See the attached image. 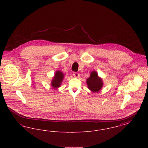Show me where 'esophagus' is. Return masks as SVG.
<instances>
[{"label": "esophagus", "mask_w": 148, "mask_h": 148, "mask_svg": "<svg viewBox=\"0 0 148 148\" xmlns=\"http://www.w3.org/2000/svg\"><path fill=\"white\" fill-rule=\"evenodd\" d=\"M73 75H74V77H79V73H76V72H74L73 73Z\"/></svg>", "instance_id": "1"}]
</instances>
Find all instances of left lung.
<instances>
[{
	"label": "left lung",
	"mask_w": 148,
	"mask_h": 148,
	"mask_svg": "<svg viewBox=\"0 0 148 148\" xmlns=\"http://www.w3.org/2000/svg\"><path fill=\"white\" fill-rule=\"evenodd\" d=\"M86 83L88 88L94 92H99L103 85L101 78L99 77L95 71H92L90 73V77L86 79Z\"/></svg>",
	"instance_id": "left-lung-1"
}]
</instances>
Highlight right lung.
Returning a JSON list of instances; mask_svg holds the SVG:
<instances>
[{
	"instance_id": "1",
	"label": "right lung",
	"mask_w": 148,
	"mask_h": 148,
	"mask_svg": "<svg viewBox=\"0 0 148 148\" xmlns=\"http://www.w3.org/2000/svg\"><path fill=\"white\" fill-rule=\"evenodd\" d=\"M63 73L61 71H56L55 75L51 82V86L54 88H58L60 87L63 80Z\"/></svg>"
}]
</instances>
